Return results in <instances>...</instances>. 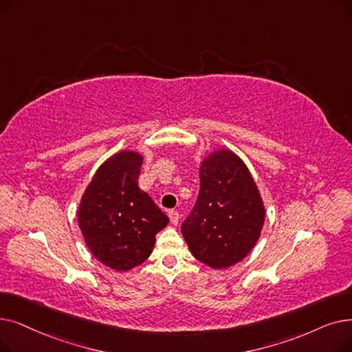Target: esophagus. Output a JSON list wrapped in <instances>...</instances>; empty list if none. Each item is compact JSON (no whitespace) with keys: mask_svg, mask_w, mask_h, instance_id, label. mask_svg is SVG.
<instances>
[{"mask_svg":"<svg viewBox=\"0 0 352 352\" xmlns=\"http://www.w3.org/2000/svg\"><path fill=\"white\" fill-rule=\"evenodd\" d=\"M168 217H170V220H171V223H173L174 226H177V224L179 223V212L175 211V210H170V211H168Z\"/></svg>","mask_w":352,"mask_h":352,"instance_id":"obj_1","label":"esophagus"}]
</instances>
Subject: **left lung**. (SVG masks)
I'll return each mask as SVG.
<instances>
[{"label": "left lung", "instance_id": "8db88e82", "mask_svg": "<svg viewBox=\"0 0 352 352\" xmlns=\"http://www.w3.org/2000/svg\"><path fill=\"white\" fill-rule=\"evenodd\" d=\"M198 175L200 192L181 232L197 261L227 269L241 262L261 237L263 198L248 165L227 148L210 152Z\"/></svg>", "mask_w": 352, "mask_h": 352}]
</instances>
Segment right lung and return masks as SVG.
<instances>
[{"label": "right lung", "mask_w": 352, "mask_h": 352, "mask_svg": "<svg viewBox=\"0 0 352 352\" xmlns=\"http://www.w3.org/2000/svg\"><path fill=\"white\" fill-rule=\"evenodd\" d=\"M142 154L122 149L106 160L87 184L78 210L90 253L116 272L142 265L154 250L155 234L170 219L138 187Z\"/></svg>", "instance_id": "right-lung-1"}]
</instances>
